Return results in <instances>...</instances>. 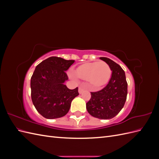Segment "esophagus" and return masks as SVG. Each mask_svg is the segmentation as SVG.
Returning a JSON list of instances; mask_svg holds the SVG:
<instances>
[{
    "label": "esophagus",
    "mask_w": 159,
    "mask_h": 159,
    "mask_svg": "<svg viewBox=\"0 0 159 159\" xmlns=\"http://www.w3.org/2000/svg\"><path fill=\"white\" fill-rule=\"evenodd\" d=\"M84 90H85V87H84V85H80V87H79V89H78L79 93H82L84 92Z\"/></svg>",
    "instance_id": "1"
}]
</instances>
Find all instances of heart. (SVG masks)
Returning <instances> with one entry per match:
<instances>
[{"instance_id": "1", "label": "heart", "mask_w": 159, "mask_h": 159, "mask_svg": "<svg viewBox=\"0 0 159 159\" xmlns=\"http://www.w3.org/2000/svg\"><path fill=\"white\" fill-rule=\"evenodd\" d=\"M80 78L88 80L94 88L98 89L109 81L111 70L105 61H93L84 64L76 70Z\"/></svg>"}]
</instances>
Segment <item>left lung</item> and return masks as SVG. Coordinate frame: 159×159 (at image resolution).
<instances>
[{
	"label": "left lung",
	"mask_w": 159,
	"mask_h": 159,
	"mask_svg": "<svg viewBox=\"0 0 159 159\" xmlns=\"http://www.w3.org/2000/svg\"><path fill=\"white\" fill-rule=\"evenodd\" d=\"M112 71L107 85L102 90L91 92V99L86 103L88 113L100 119H110L120 112L127 99V83L122 68L107 57H101Z\"/></svg>",
	"instance_id": "8db88e82"
}]
</instances>
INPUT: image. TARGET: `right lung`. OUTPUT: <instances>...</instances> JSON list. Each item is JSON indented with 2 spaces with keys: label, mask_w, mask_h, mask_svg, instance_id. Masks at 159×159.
I'll list each match as a JSON object with an SVG mask.
<instances>
[{
  "label": "right lung",
  "mask_w": 159,
  "mask_h": 159,
  "mask_svg": "<svg viewBox=\"0 0 159 159\" xmlns=\"http://www.w3.org/2000/svg\"><path fill=\"white\" fill-rule=\"evenodd\" d=\"M74 61L52 56L36 67L30 81L31 98L38 112L44 117L64 116L72 100L79 95L78 88L70 89L64 84L68 80L66 71Z\"/></svg>",
  "instance_id": "add662e5"
}]
</instances>
